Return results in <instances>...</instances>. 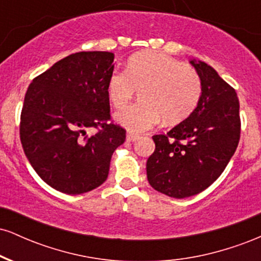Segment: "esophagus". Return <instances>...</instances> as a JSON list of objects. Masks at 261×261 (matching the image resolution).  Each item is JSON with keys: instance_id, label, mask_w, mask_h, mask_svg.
Returning <instances> with one entry per match:
<instances>
[{"instance_id": "34e87169", "label": "esophagus", "mask_w": 261, "mask_h": 261, "mask_svg": "<svg viewBox=\"0 0 261 261\" xmlns=\"http://www.w3.org/2000/svg\"><path fill=\"white\" fill-rule=\"evenodd\" d=\"M126 140L128 142H135L136 140H139V135L134 134V133H127L126 134Z\"/></svg>"}]
</instances>
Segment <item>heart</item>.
I'll return each mask as SVG.
<instances>
[{
    "mask_svg": "<svg viewBox=\"0 0 261 261\" xmlns=\"http://www.w3.org/2000/svg\"><path fill=\"white\" fill-rule=\"evenodd\" d=\"M141 91V103L115 114L116 122L133 133L152 128L162 119L167 124L184 120L201 95V81L193 67L172 56L143 51L128 60L126 71L115 70L108 81V97L122 108Z\"/></svg>",
    "mask_w": 261,
    "mask_h": 261,
    "instance_id": "1",
    "label": "heart"
}]
</instances>
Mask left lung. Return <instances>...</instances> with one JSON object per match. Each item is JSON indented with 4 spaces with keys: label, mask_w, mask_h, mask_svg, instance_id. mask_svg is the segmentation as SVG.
I'll use <instances>...</instances> for the list:
<instances>
[{
    "label": "left lung",
    "mask_w": 261,
    "mask_h": 261,
    "mask_svg": "<svg viewBox=\"0 0 261 261\" xmlns=\"http://www.w3.org/2000/svg\"><path fill=\"white\" fill-rule=\"evenodd\" d=\"M201 81L194 112L167 135H154L155 149L146 164L149 185L164 195L185 199L222 174L241 137L239 100L215 68L190 60Z\"/></svg>",
    "instance_id": "8db88e82"
}]
</instances>
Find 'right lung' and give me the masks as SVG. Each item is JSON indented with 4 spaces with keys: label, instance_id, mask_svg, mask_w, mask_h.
I'll list each match as a JSON object with an SVG mask.
<instances>
[{
    "label": "right lung",
    "instance_id": "1",
    "mask_svg": "<svg viewBox=\"0 0 261 261\" xmlns=\"http://www.w3.org/2000/svg\"><path fill=\"white\" fill-rule=\"evenodd\" d=\"M113 71V53H76L28 87L20 142L38 175L55 190L80 195L107 180L114 151L126 137L124 128L109 122ZM91 127L100 131L88 138Z\"/></svg>",
    "mask_w": 261,
    "mask_h": 261
}]
</instances>
